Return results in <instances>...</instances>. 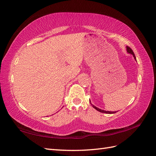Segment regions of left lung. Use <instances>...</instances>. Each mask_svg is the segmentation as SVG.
<instances>
[{"label": "left lung", "instance_id": "8db88e82", "mask_svg": "<svg viewBox=\"0 0 156 156\" xmlns=\"http://www.w3.org/2000/svg\"><path fill=\"white\" fill-rule=\"evenodd\" d=\"M126 48H127V53H129V54L133 55V56L134 58H135V59L136 60V56H135V54H134V53H133V52L132 49H131V48H130L129 47H128V46H127V47H126ZM89 102H90V101H89ZM90 103H91V102H90ZM91 105L93 106V108H95L96 110H98V112H101V113H108V114H112V113H116V112H109V111H105V110H102V109H99V108H98V107H95V105H93V104H91Z\"/></svg>", "mask_w": 156, "mask_h": 156}]
</instances>
